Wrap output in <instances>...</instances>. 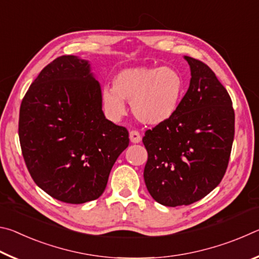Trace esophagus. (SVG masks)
<instances>
[{
    "label": "esophagus",
    "instance_id": "esophagus-1",
    "mask_svg": "<svg viewBox=\"0 0 259 259\" xmlns=\"http://www.w3.org/2000/svg\"><path fill=\"white\" fill-rule=\"evenodd\" d=\"M129 137H130L131 143H134V144H138V143H140V140H142V136H140V134L137 130L130 131Z\"/></svg>",
    "mask_w": 259,
    "mask_h": 259
}]
</instances>
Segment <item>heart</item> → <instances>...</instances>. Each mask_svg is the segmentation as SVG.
Returning <instances> with one entry per match:
<instances>
[{
	"label": "heart",
	"instance_id": "1",
	"mask_svg": "<svg viewBox=\"0 0 259 259\" xmlns=\"http://www.w3.org/2000/svg\"><path fill=\"white\" fill-rule=\"evenodd\" d=\"M185 95V80L175 67H131L114 78V88L104 87L102 100L112 120L125 114L124 100L134 115L145 124L164 123L177 113Z\"/></svg>",
	"mask_w": 259,
	"mask_h": 259
}]
</instances>
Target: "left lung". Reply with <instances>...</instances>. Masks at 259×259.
Returning a JSON list of instances; mask_svg holds the SVG:
<instances>
[{
  "label": "left lung",
  "instance_id": "left-lung-1",
  "mask_svg": "<svg viewBox=\"0 0 259 259\" xmlns=\"http://www.w3.org/2000/svg\"><path fill=\"white\" fill-rule=\"evenodd\" d=\"M191 81L177 113L147 130L144 179L156 202L188 205L208 195L224 177L234 139L232 100L214 73L192 57Z\"/></svg>",
  "mask_w": 259,
  "mask_h": 259
}]
</instances>
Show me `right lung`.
<instances>
[{
	"instance_id": "1",
	"label": "right lung",
	"mask_w": 259,
	"mask_h": 259,
	"mask_svg": "<svg viewBox=\"0 0 259 259\" xmlns=\"http://www.w3.org/2000/svg\"><path fill=\"white\" fill-rule=\"evenodd\" d=\"M88 60L61 56L42 69L20 105L19 140L36 185L61 202L98 199L129 145L124 126L107 120Z\"/></svg>"
}]
</instances>
